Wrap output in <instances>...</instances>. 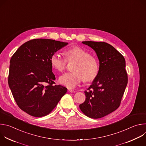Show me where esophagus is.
Here are the masks:
<instances>
[{
    "label": "esophagus",
    "mask_w": 146,
    "mask_h": 146,
    "mask_svg": "<svg viewBox=\"0 0 146 146\" xmlns=\"http://www.w3.org/2000/svg\"><path fill=\"white\" fill-rule=\"evenodd\" d=\"M69 91L70 92H75V91H74V90H69Z\"/></svg>",
    "instance_id": "1"
}]
</instances>
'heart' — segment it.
<instances>
[{"instance_id": "b5f03b06", "label": "heart", "mask_w": 146, "mask_h": 146, "mask_svg": "<svg viewBox=\"0 0 146 146\" xmlns=\"http://www.w3.org/2000/svg\"><path fill=\"white\" fill-rule=\"evenodd\" d=\"M67 61H74L71 73L64 74L59 77L60 84L69 89H73L84 80L86 81L93 80L98 75L99 69L97 59L86 50L80 47H70L65 51ZM52 67L57 72H62L66 65L65 59L58 52L54 53L50 58Z\"/></svg>"}]
</instances>
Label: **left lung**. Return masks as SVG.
<instances>
[{"label":"left lung","mask_w":146,"mask_h":146,"mask_svg":"<svg viewBox=\"0 0 146 146\" xmlns=\"http://www.w3.org/2000/svg\"><path fill=\"white\" fill-rule=\"evenodd\" d=\"M82 43L95 51L99 69L88 91H84L85 102L79 107L87 117L100 118L119 106L128 84L125 60L114 47L105 42L85 41Z\"/></svg>","instance_id":"obj_1"}]
</instances>
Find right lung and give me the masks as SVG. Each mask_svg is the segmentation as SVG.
<instances>
[{
    "label": "right lung",
    "mask_w": 146,
    "mask_h": 146,
    "mask_svg": "<svg viewBox=\"0 0 146 146\" xmlns=\"http://www.w3.org/2000/svg\"><path fill=\"white\" fill-rule=\"evenodd\" d=\"M68 43L47 38L29 40L21 46L10 61L9 86L18 107L28 114H48L67 92L54 86L51 55Z\"/></svg>",
    "instance_id": "1"
}]
</instances>
